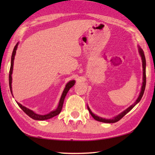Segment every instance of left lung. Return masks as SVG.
Wrapping results in <instances>:
<instances>
[{
  "mask_svg": "<svg viewBox=\"0 0 155 155\" xmlns=\"http://www.w3.org/2000/svg\"><path fill=\"white\" fill-rule=\"evenodd\" d=\"M139 52H140V56L141 57V60H142V66H143V83H142V86H141V92L139 95V97L137 98V99L136 100V101L135 102L134 104H133L132 105L130 106L128 108H127V109L124 111L123 112H122L121 114H120L118 115H117L116 117H114L113 119H105V118H103V117H98L95 114H94L90 110V109L89 108V107H87L88 111H90V114L91 115L94 119L97 121L99 122H105V123H115L117 121H119L120 119H122L124 115L127 114V113L129 112L131 109H132L133 107H134L136 104H137L139 102L141 101V98L143 95L144 93V90H145V87H146V58H145V55H144L143 51V50L141 49L140 47H139Z\"/></svg>",
  "mask_w": 155,
  "mask_h": 155,
  "instance_id": "1",
  "label": "left lung"
}]
</instances>
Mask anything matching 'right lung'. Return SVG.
<instances>
[{
	"mask_svg": "<svg viewBox=\"0 0 155 155\" xmlns=\"http://www.w3.org/2000/svg\"><path fill=\"white\" fill-rule=\"evenodd\" d=\"M18 43L16 44V45L15 46L14 48V51H13L12 52V59H11V67H10V70H9V88H10V91H11V92L12 94V72H13V66H14V57L15 55V52H16V50L18 48ZM75 84V81L73 80V81H70L68 82L66 85H65V87L64 89V91H63V94L61 95V99H60L59 101V105L58 107H57L56 110H54V111H52L51 112H50L49 114H46V115H39V114H35V112H33L32 110H31L27 108V107H25L24 106H22V104H20L19 103H17L18 106H19L21 109L23 111H24L26 114L28 115V116L31 118L33 119V120H48L50 118H52V117H53L54 116H56L58 114H60V112H61V109H62V107H63V104H64V99H65V97L66 96V94L68 93V91H69V90L70 88H71L72 86H74V85ZM13 95V94H12Z\"/></svg>",
	"mask_w": 155,
	"mask_h": 155,
	"instance_id": "right-lung-1",
	"label": "right lung"
}]
</instances>
